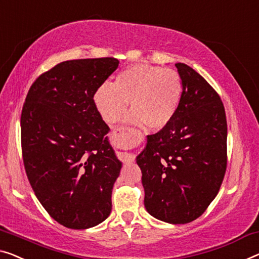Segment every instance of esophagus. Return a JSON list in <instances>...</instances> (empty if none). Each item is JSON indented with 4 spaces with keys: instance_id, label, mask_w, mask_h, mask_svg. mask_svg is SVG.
<instances>
[{
    "instance_id": "34e87169",
    "label": "esophagus",
    "mask_w": 259,
    "mask_h": 259,
    "mask_svg": "<svg viewBox=\"0 0 259 259\" xmlns=\"http://www.w3.org/2000/svg\"><path fill=\"white\" fill-rule=\"evenodd\" d=\"M121 133V129H116V133ZM121 159L124 161L125 164H131L135 161V154L128 153V152H122L121 153Z\"/></svg>"
}]
</instances>
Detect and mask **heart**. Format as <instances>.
Returning a JSON list of instances; mask_svg holds the SVG:
<instances>
[{
  "label": "heart",
  "instance_id": "heart-1",
  "mask_svg": "<svg viewBox=\"0 0 259 259\" xmlns=\"http://www.w3.org/2000/svg\"><path fill=\"white\" fill-rule=\"evenodd\" d=\"M183 83L179 73L149 64H134L96 90L94 103L103 121L115 123L128 108V121L159 130L166 126L178 109Z\"/></svg>",
  "mask_w": 259,
  "mask_h": 259
}]
</instances>
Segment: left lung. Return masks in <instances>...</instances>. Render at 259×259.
I'll return each mask as SVG.
<instances>
[{"instance_id": "obj_1", "label": "left lung", "mask_w": 259, "mask_h": 259, "mask_svg": "<svg viewBox=\"0 0 259 259\" xmlns=\"http://www.w3.org/2000/svg\"><path fill=\"white\" fill-rule=\"evenodd\" d=\"M176 115L149 135L136 161L150 215L172 225L201 216L218 195L227 168V118L218 93L186 64Z\"/></svg>"}]
</instances>
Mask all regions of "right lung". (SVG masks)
Here are the masks:
<instances>
[{
	"label": "right lung",
	"mask_w": 259,
	"mask_h": 259,
	"mask_svg": "<svg viewBox=\"0 0 259 259\" xmlns=\"http://www.w3.org/2000/svg\"><path fill=\"white\" fill-rule=\"evenodd\" d=\"M118 64L116 58L63 61L38 76L23 106L26 176L41 206L66 228H92L111 211L122 163L94 94Z\"/></svg>",
	"instance_id": "obj_1"
}]
</instances>
